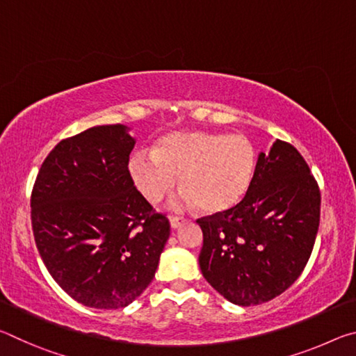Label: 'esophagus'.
<instances>
[{"label": "esophagus", "instance_id": "obj_1", "mask_svg": "<svg viewBox=\"0 0 356 356\" xmlns=\"http://www.w3.org/2000/svg\"><path fill=\"white\" fill-rule=\"evenodd\" d=\"M186 220L185 218H182V216H170V225H171V227L172 229H177V227H180V225H184Z\"/></svg>", "mask_w": 356, "mask_h": 356}]
</instances>
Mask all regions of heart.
I'll return each instance as SVG.
<instances>
[{"instance_id": "b5f03b06", "label": "heart", "mask_w": 356, "mask_h": 356, "mask_svg": "<svg viewBox=\"0 0 356 356\" xmlns=\"http://www.w3.org/2000/svg\"><path fill=\"white\" fill-rule=\"evenodd\" d=\"M256 163V150L243 136L180 130L160 136L152 154L131 156L129 170L136 188L150 202L170 195L180 177V202L197 204L206 213H222L245 200Z\"/></svg>"}]
</instances>
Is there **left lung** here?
<instances>
[{
	"label": "left lung",
	"mask_w": 356,
	"mask_h": 356,
	"mask_svg": "<svg viewBox=\"0 0 356 356\" xmlns=\"http://www.w3.org/2000/svg\"><path fill=\"white\" fill-rule=\"evenodd\" d=\"M321 221V190L292 144L276 140L257 156L245 200L197 220L200 267L216 292L238 306L273 300L303 272Z\"/></svg>",
	"instance_id": "left-lung-1"
}]
</instances>
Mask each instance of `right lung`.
<instances>
[{"instance_id":"obj_1","label":"right lung","mask_w":356,"mask_h":356,"mask_svg":"<svg viewBox=\"0 0 356 356\" xmlns=\"http://www.w3.org/2000/svg\"><path fill=\"white\" fill-rule=\"evenodd\" d=\"M122 124L97 125L58 143L31 193L35 246L59 287L95 309L125 308L150 281L170 221L135 188V138Z\"/></svg>"}]
</instances>
